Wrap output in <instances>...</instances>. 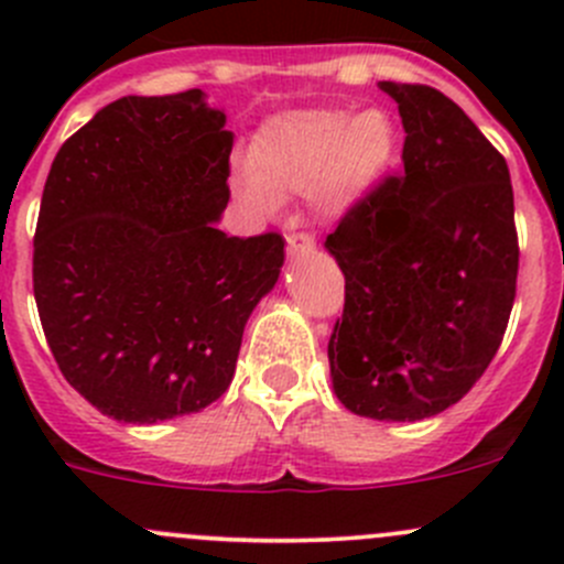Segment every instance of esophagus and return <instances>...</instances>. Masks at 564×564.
<instances>
[{"label": "esophagus", "instance_id": "34e87169", "mask_svg": "<svg viewBox=\"0 0 564 564\" xmlns=\"http://www.w3.org/2000/svg\"><path fill=\"white\" fill-rule=\"evenodd\" d=\"M286 242H289V253H292V256H308V253H314V248H316L314 237H311L308 231H297V235H289Z\"/></svg>", "mask_w": 564, "mask_h": 564}]
</instances>
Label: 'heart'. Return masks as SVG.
Here are the masks:
<instances>
[{
    "label": "heart",
    "instance_id": "1",
    "mask_svg": "<svg viewBox=\"0 0 564 564\" xmlns=\"http://www.w3.org/2000/svg\"><path fill=\"white\" fill-rule=\"evenodd\" d=\"M395 152L398 128L382 108L351 117L340 108L286 111L253 135L235 191L256 213H272L289 193L311 191L318 213L338 215L382 185Z\"/></svg>",
    "mask_w": 564,
    "mask_h": 564
}]
</instances>
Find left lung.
<instances>
[{
	"mask_svg": "<svg viewBox=\"0 0 564 564\" xmlns=\"http://www.w3.org/2000/svg\"><path fill=\"white\" fill-rule=\"evenodd\" d=\"M403 122V174L333 235L346 278L329 379L349 412L417 423L458 403L502 344L519 240L505 158L440 89L379 82Z\"/></svg>",
	"mask_w": 564,
	"mask_h": 564,
	"instance_id": "8db88e82",
	"label": "left lung"
}]
</instances>
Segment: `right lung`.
<instances>
[{
	"label": "right lung",
	"instance_id": "obj_1",
	"mask_svg": "<svg viewBox=\"0 0 564 564\" xmlns=\"http://www.w3.org/2000/svg\"><path fill=\"white\" fill-rule=\"evenodd\" d=\"M235 135L202 89L122 98L51 163L35 231L37 314L62 377L119 423L202 412L229 390L283 237H229Z\"/></svg>",
	"mask_w": 564,
	"mask_h": 564
}]
</instances>
